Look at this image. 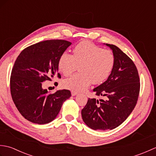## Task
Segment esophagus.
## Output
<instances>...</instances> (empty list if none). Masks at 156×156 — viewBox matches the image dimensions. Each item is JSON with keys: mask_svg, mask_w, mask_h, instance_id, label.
Segmentation results:
<instances>
[{"mask_svg": "<svg viewBox=\"0 0 156 156\" xmlns=\"http://www.w3.org/2000/svg\"><path fill=\"white\" fill-rule=\"evenodd\" d=\"M71 94H72V96H76V94H78V92H76V91H72L71 92Z\"/></svg>", "mask_w": 156, "mask_h": 156, "instance_id": "34e87169", "label": "esophagus"}]
</instances>
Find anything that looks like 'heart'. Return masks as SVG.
Wrapping results in <instances>:
<instances>
[{
    "label": "heart",
    "mask_w": 156,
    "mask_h": 156,
    "mask_svg": "<svg viewBox=\"0 0 156 156\" xmlns=\"http://www.w3.org/2000/svg\"><path fill=\"white\" fill-rule=\"evenodd\" d=\"M115 63L112 51L103 49L90 41H82L74 46L72 55L64 51L58 59V68L64 76L70 75L78 66L80 73L63 80L66 88L80 92L90 84H100L110 76Z\"/></svg>",
    "instance_id": "1"
}]
</instances>
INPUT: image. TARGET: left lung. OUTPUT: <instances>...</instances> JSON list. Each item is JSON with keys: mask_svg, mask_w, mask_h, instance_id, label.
<instances>
[{"mask_svg": "<svg viewBox=\"0 0 156 156\" xmlns=\"http://www.w3.org/2000/svg\"><path fill=\"white\" fill-rule=\"evenodd\" d=\"M115 55L114 68L103 83L94 88L106 100L88 98L82 110L85 124L94 130L113 129L123 122L133 111L140 94L137 69L131 59L117 46L106 44Z\"/></svg>", "mask_w": 156, "mask_h": 156, "instance_id": "left-lung-1", "label": "left lung"}]
</instances>
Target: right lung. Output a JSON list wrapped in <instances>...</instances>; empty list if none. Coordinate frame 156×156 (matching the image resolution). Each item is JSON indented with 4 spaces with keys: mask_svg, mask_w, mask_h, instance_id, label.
I'll use <instances>...</instances> for the list:
<instances>
[{
    "mask_svg": "<svg viewBox=\"0 0 156 156\" xmlns=\"http://www.w3.org/2000/svg\"><path fill=\"white\" fill-rule=\"evenodd\" d=\"M71 42L50 39L29 46L21 52L12 69L10 87L12 101L23 117L34 123H49L57 117L65 101L71 97L68 90L49 93L42 82L60 78L58 59Z\"/></svg>",
    "mask_w": 156,
    "mask_h": 156,
    "instance_id": "1",
    "label": "right lung"
}]
</instances>
